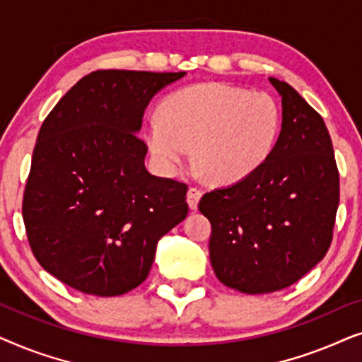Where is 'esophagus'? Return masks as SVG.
Listing matches in <instances>:
<instances>
[{
  "mask_svg": "<svg viewBox=\"0 0 362 362\" xmlns=\"http://www.w3.org/2000/svg\"><path fill=\"white\" fill-rule=\"evenodd\" d=\"M201 196H202V191L197 189V187H189V189H187L186 199H187V204H189L192 211L197 209V204H199Z\"/></svg>",
  "mask_w": 362,
  "mask_h": 362,
  "instance_id": "34e87169",
  "label": "esophagus"
}]
</instances>
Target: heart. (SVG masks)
<instances>
[{
    "mask_svg": "<svg viewBox=\"0 0 362 362\" xmlns=\"http://www.w3.org/2000/svg\"><path fill=\"white\" fill-rule=\"evenodd\" d=\"M280 130V110L265 92L202 83L168 98L146 120V140L161 166L173 170L196 145V165L214 181H237L270 155Z\"/></svg>",
    "mask_w": 362,
    "mask_h": 362,
    "instance_id": "b5f03b06",
    "label": "heart"
}]
</instances>
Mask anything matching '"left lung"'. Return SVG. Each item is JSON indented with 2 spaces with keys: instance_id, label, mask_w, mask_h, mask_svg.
I'll return each instance as SVG.
<instances>
[{
  "instance_id": "obj_1",
  "label": "left lung",
  "mask_w": 362,
  "mask_h": 362,
  "mask_svg": "<svg viewBox=\"0 0 362 362\" xmlns=\"http://www.w3.org/2000/svg\"><path fill=\"white\" fill-rule=\"evenodd\" d=\"M281 97V130L254 173L201 197L209 219L211 265L242 293L286 288L328 252L339 204V173L323 118L293 87Z\"/></svg>"
}]
</instances>
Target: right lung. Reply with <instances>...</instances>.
Here are the masks:
<instances>
[{"mask_svg": "<svg viewBox=\"0 0 362 362\" xmlns=\"http://www.w3.org/2000/svg\"><path fill=\"white\" fill-rule=\"evenodd\" d=\"M185 72L95 71L39 130L23 197L36 260L82 293L117 296L150 274L156 244L186 219L185 182L146 171L148 103Z\"/></svg>", "mask_w": 362, "mask_h": 362, "instance_id": "obj_1", "label": "right lung"}]
</instances>
